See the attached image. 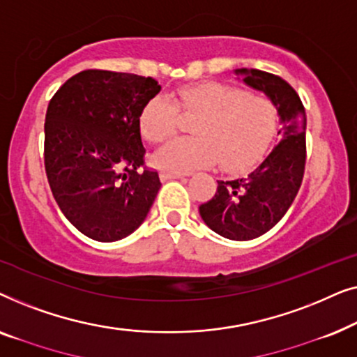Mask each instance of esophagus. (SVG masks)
<instances>
[{"mask_svg":"<svg viewBox=\"0 0 357 357\" xmlns=\"http://www.w3.org/2000/svg\"><path fill=\"white\" fill-rule=\"evenodd\" d=\"M185 174H175V172H162L160 174V178L164 180H174V178H183Z\"/></svg>","mask_w":357,"mask_h":357,"instance_id":"34e87169","label":"esophagus"}]
</instances>
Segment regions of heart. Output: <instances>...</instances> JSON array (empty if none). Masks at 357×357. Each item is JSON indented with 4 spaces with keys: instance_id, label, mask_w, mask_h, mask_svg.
<instances>
[{
    "instance_id": "b5f03b06",
    "label": "heart",
    "mask_w": 357,
    "mask_h": 357,
    "mask_svg": "<svg viewBox=\"0 0 357 357\" xmlns=\"http://www.w3.org/2000/svg\"><path fill=\"white\" fill-rule=\"evenodd\" d=\"M178 109L198 115L193 138H175L154 154L165 172L187 174L219 164L243 169L265 154L276 131V112L263 97L219 82H202L180 89L177 100L167 96L151 99L141 112L139 126L146 139L160 143L174 133Z\"/></svg>"
}]
</instances>
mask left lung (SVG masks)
I'll list each match as a JSON object with an SVG mask.
<instances>
[{
    "label": "left lung",
    "instance_id": "obj_1",
    "mask_svg": "<svg viewBox=\"0 0 357 357\" xmlns=\"http://www.w3.org/2000/svg\"><path fill=\"white\" fill-rule=\"evenodd\" d=\"M276 107L280 139L247 177L218 180V192L199 206L204 224L231 241H252L275 227L294 202L305 167V109L282 77L260 70L234 71Z\"/></svg>",
    "mask_w": 357,
    "mask_h": 357
}]
</instances>
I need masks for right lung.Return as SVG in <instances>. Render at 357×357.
Here are the masks:
<instances>
[{"label":"right lung","mask_w":357,"mask_h":357,"mask_svg":"<svg viewBox=\"0 0 357 357\" xmlns=\"http://www.w3.org/2000/svg\"><path fill=\"white\" fill-rule=\"evenodd\" d=\"M159 91L153 77L86 70L48 104V183L68 221L92 241L128 237L153 206L160 180L143 169L139 116Z\"/></svg>","instance_id":"obj_1"}]
</instances>
